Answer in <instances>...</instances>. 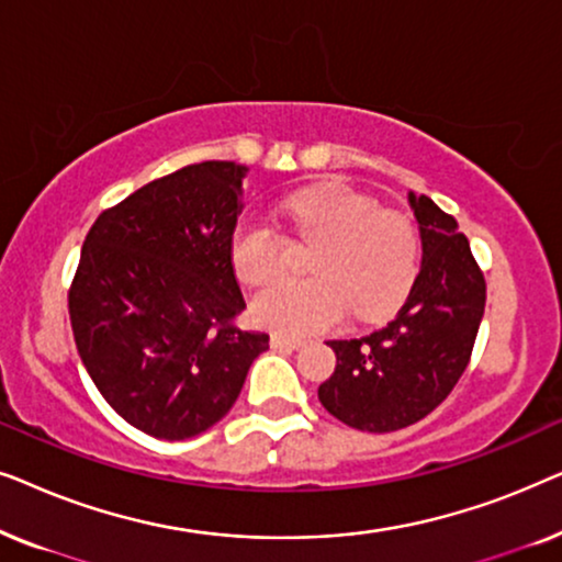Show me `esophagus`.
Here are the masks:
<instances>
[{
  "instance_id": "obj_1",
  "label": "esophagus",
  "mask_w": 562,
  "mask_h": 562,
  "mask_svg": "<svg viewBox=\"0 0 562 562\" xmlns=\"http://www.w3.org/2000/svg\"><path fill=\"white\" fill-rule=\"evenodd\" d=\"M302 340H294V337H283V335H273L271 337V348L279 350V352H291V350H299L302 348Z\"/></svg>"
}]
</instances>
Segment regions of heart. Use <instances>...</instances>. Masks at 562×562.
I'll return each mask as SVG.
<instances>
[{"label":"heart","instance_id":"b5f03b06","mask_svg":"<svg viewBox=\"0 0 562 562\" xmlns=\"http://www.w3.org/2000/svg\"><path fill=\"white\" fill-rule=\"evenodd\" d=\"M296 233L322 240L314 279H283L252 299L258 327L306 337L335 327L348 306L358 319H381L409 294L419 268V233L402 212L348 183H319L283 202ZM237 279L263 286L281 271L283 237L271 222L245 217L229 240Z\"/></svg>","mask_w":562,"mask_h":562}]
</instances>
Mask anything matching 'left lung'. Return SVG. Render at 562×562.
Returning a JSON list of instances; mask_svg holds the SVG:
<instances>
[{"label":"left lung","instance_id":"1","mask_svg":"<svg viewBox=\"0 0 562 562\" xmlns=\"http://www.w3.org/2000/svg\"><path fill=\"white\" fill-rule=\"evenodd\" d=\"M422 266L409 296L386 327L329 340L335 373L319 386L325 409L363 432H394L427 417L450 394L486 306V281L468 237L432 199L409 191Z\"/></svg>","mask_w":562,"mask_h":562}]
</instances>
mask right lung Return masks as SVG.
<instances>
[{
  "label": "right lung",
  "instance_id": "right-lung-1",
  "mask_svg": "<svg viewBox=\"0 0 562 562\" xmlns=\"http://www.w3.org/2000/svg\"><path fill=\"white\" fill-rule=\"evenodd\" d=\"M248 166L204 160L99 214L68 291L74 340L104 402L158 440L202 435L233 409L266 333L229 260Z\"/></svg>",
  "mask_w": 562,
  "mask_h": 562
}]
</instances>
